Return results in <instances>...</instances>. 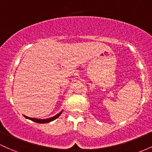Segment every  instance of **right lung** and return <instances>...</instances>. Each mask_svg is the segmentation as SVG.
<instances>
[{
  "mask_svg": "<svg viewBox=\"0 0 152 152\" xmlns=\"http://www.w3.org/2000/svg\"><path fill=\"white\" fill-rule=\"evenodd\" d=\"M63 113V111L60 112L58 114L52 117V118H47V119H37V118H29V117L27 116H24L25 118H27V119L29 120H31V121H33V122H35V123H50L51 122V121H54V120H56V118H58V117L61 115V113Z\"/></svg>",
  "mask_w": 152,
  "mask_h": 152,
  "instance_id": "1",
  "label": "right lung"
}]
</instances>
